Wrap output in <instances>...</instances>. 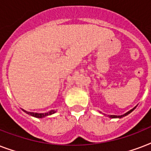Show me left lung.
Wrapping results in <instances>:
<instances>
[{
  "label": "left lung",
  "instance_id": "1",
  "mask_svg": "<svg viewBox=\"0 0 151 151\" xmlns=\"http://www.w3.org/2000/svg\"><path fill=\"white\" fill-rule=\"evenodd\" d=\"M136 106H136L135 107L132 108V110H129V111H128V112H127V113L124 114L118 115V116H117V115H108V116H109V117H110V118H122V117H124V116H126V115L129 114H130V113H131V112H132V111H133V110H135V109H136ZM104 115H105V114H104Z\"/></svg>",
  "mask_w": 151,
  "mask_h": 151
}]
</instances>
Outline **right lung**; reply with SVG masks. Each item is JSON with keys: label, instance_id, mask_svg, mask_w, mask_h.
Masks as SVG:
<instances>
[{"label": "right lung", "instance_id": "add662e5", "mask_svg": "<svg viewBox=\"0 0 151 151\" xmlns=\"http://www.w3.org/2000/svg\"><path fill=\"white\" fill-rule=\"evenodd\" d=\"M22 111H24V112L26 113V114H27L30 115V116H32V117H37V118H43V117H47V116H49V115H52V114H55V113L56 112V111H55V110H50V111H48V112H46V113L28 112V111L23 110V109H22Z\"/></svg>", "mask_w": 151, "mask_h": 151}]
</instances>
